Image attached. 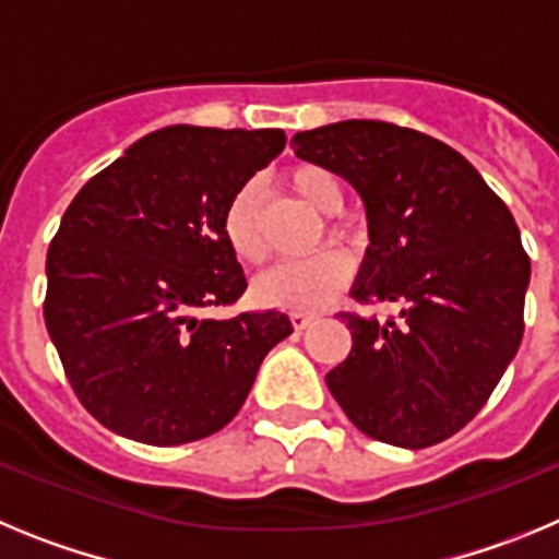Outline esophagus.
Returning a JSON list of instances; mask_svg holds the SVG:
<instances>
[{"label":"esophagus","mask_w":559,"mask_h":559,"mask_svg":"<svg viewBox=\"0 0 559 559\" xmlns=\"http://www.w3.org/2000/svg\"><path fill=\"white\" fill-rule=\"evenodd\" d=\"M290 322H294L296 330H305L308 324L316 322V313H302V310H296V313H290Z\"/></svg>","instance_id":"esophagus-1"}]
</instances>
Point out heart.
Wrapping results in <instances>:
<instances>
[{
    "instance_id": "1",
    "label": "heart",
    "mask_w": 559,
    "mask_h": 559,
    "mask_svg": "<svg viewBox=\"0 0 559 559\" xmlns=\"http://www.w3.org/2000/svg\"><path fill=\"white\" fill-rule=\"evenodd\" d=\"M290 190L322 215H338L344 210V187L333 173L319 165H299L288 173ZM224 240L231 254L246 265H257L265 260V240L260 229L257 212V185L246 181L235 190L224 210ZM330 237H344V229L335 224L328 226ZM353 276L349 257L338 249H319L305 260H290L274 269L263 271L251 285V296L265 308L285 310H313L324 308L347 288Z\"/></svg>"
}]
</instances>
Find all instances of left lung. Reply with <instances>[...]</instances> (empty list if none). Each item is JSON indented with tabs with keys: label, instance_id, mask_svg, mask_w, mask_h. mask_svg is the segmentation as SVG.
<instances>
[{
	"label": "left lung",
	"instance_id": "1",
	"mask_svg": "<svg viewBox=\"0 0 559 559\" xmlns=\"http://www.w3.org/2000/svg\"><path fill=\"white\" fill-rule=\"evenodd\" d=\"M290 145L367 206L355 299L400 308L386 322L341 313L353 349L328 389L367 437L437 445L476 417L521 347L532 265L515 218L462 153L414 128L344 120Z\"/></svg>",
	"mask_w": 559,
	"mask_h": 559
}]
</instances>
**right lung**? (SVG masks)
Masks as SVG:
<instances>
[{
	"label": "right lung",
	"instance_id": "1",
	"mask_svg": "<svg viewBox=\"0 0 559 559\" xmlns=\"http://www.w3.org/2000/svg\"><path fill=\"white\" fill-rule=\"evenodd\" d=\"M283 147L280 128H159L63 212L44 322L78 400L108 431L159 448L221 431L269 349L294 333L280 310L199 316L246 290L224 210Z\"/></svg>",
	"mask_w": 559,
	"mask_h": 559
}]
</instances>
